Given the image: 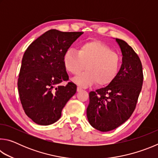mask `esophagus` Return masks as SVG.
<instances>
[{"label": "esophagus", "instance_id": "obj_1", "mask_svg": "<svg viewBox=\"0 0 158 158\" xmlns=\"http://www.w3.org/2000/svg\"><path fill=\"white\" fill-rule=\"evenodd\" d=\"M83 89H82V88L81 87H80V86H78V87H77V91H81V90H82Z\"/></svg>", "mask_w": 158, "mask_h": 158}]
</instances>
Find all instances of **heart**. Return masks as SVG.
I'll return each instance as SVG.
<instances>
[{
  "label": "heart",
  "instance_id": "heart-1",
  "mask_svg": "<svg viewBox=\"0 0 158 158\" xmlns=\"http://www.w3.org/2000/svg\"><path fill=\"white\" fill-rule=\"evenodd\" d=\"M63 63L66 71L73 74H79L86 65V70L73 78L76 84L86 86L96 82L102 85L109 84L116 76L121 58L102 42L90 40L79 45L77 52L67 50Z\"/></svg>",
  "mask_w": 158,
  "mask_h": 158
}]
</instances>
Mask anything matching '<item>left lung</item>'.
<instances>
[{
	"label": "left lung",
	"mask_w": 158,
	"mask_h": 158,
	"mask_svg": "<svg viewBox=\"0 0 158 158\" xmlns=\"http://www.w3.org/2000/svg\"><path fill=\"white\" fill-rule=\"evenodd\" d=\"M115 40L123 55L121 69L106 87L89 93L86 110L90 125L101 132L116 129L129 119L143 83L142 65L137 54L126 42Z\"/></svg>",
	"instance_id": "obj_1"
}]
</instances>
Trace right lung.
Returning a JSON list of instances; mask_svg holds the SVG:
<instances>
[{
	"mask_svg": "<svg viewBox=\"0 0 158 158\" xmlns=\"http://www.w3.org/2000/svg\"><path fill=\"white\" fill-rule=\"evenodd\" d=\"M83 34L52 29L32 42L21 61L18 79L19 94L26 114L35 123L49 125L56 122L77 85L69 82L63 63L65 52Z\"/></svg>",
	"mask_w": 158,
	"mask_h": 158,
	"instance_id": "add662e5",
	"label": "right lung"
}]
</instances>
